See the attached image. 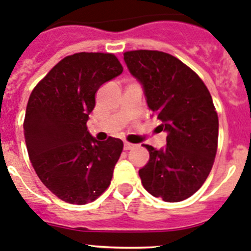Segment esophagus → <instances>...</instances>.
Returning <instances> with one entry per match:
<instances>
[{"mask_svg":"<svg viewBox=\"0 0 251 251\" xmlns=\"http://www.w3.org/2000/svg\"><path fill=\"white\" fill-rule=\"evenodd\" d=\"M134 147H135L134 144H132V143H128V142H126L123 144V149L124 150H130V149H133Z\"/></svg>","mask_w":251,"mask_h":251,"instance_id":"1","label":"esophagus"}]
</instances>
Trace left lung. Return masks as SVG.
Listing matches in <instances>:
<instances>
[{"instance_id": "1", "label": "left lung", "mask_w": 251, "mask_h": 251, "mask_svg": "<svg viewBox=\"0 0 251 251\" xmlns=\"http://www.w3.org/2000/svg\"><path fill=\"white\" fill-rule=\"evenodd\" d=\"M124 61L144 91L166 145H144L149 161L139 170L145 190L165 202L188 199L211 173L218 144V116L199 75L168 52L134 50Z\"/></svg>"}]
</instances>
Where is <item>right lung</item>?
<instances>
[{"label":"right lung","mask_w":251,"mask_h":251,"mask_svg":"<svg viewBox=\"0 0 251 251\" xmlns=\"http://www.w3.org/2000/svg\"><path fill=\"white\" fill-rule=\"evenodd\" d=\"M123 71L113 54L77 52L59 61L28 100L25 139L38 177L71 204L92 202L111 183L123 142L87 130L95 95Z\"/></svg>","instance_id":"1"}]
</instances>
